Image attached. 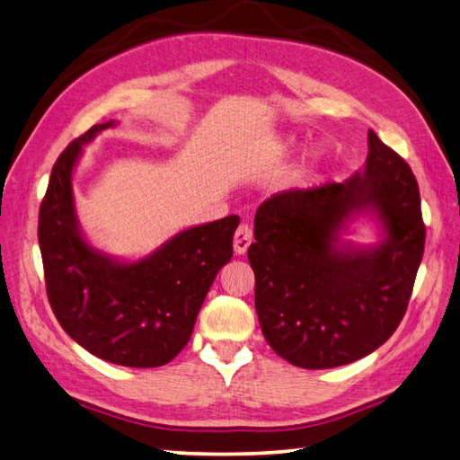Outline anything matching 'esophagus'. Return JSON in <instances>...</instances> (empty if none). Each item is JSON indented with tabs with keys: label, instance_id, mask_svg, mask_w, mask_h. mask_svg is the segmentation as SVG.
Masks as SVG:
<instances>
[{
	"label": "esophagus",
	"instance_id": "esophagus-1",
	"mask_svg": "<svg viewBox=\"0 0 460 460\" xmlns=\"http://www.w3.org/2000/svg\"><path fill=\"white\" fill-rule=\"evenodd\" d=\"M250 244H252V228L248 224H240L236 234H234V254H246Z\"/></svg>",
	"mask_w": 460,
	"mask_h": 460
}]
</instances>
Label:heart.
I'll return each instance as SVG.
<instances>
[{
    "label": "heart",
    "mask_w": 460,
    "mask_h": 460,
    "mask_svg": "<svg viewBox=\"0 0 460 460\" xmlns=\"http://www.w3.org/2000/svg\"><path fill=\"white\" fill-rule=\"evenodd\" d=\"M320 158H323V154H320L318 150H310V152H306L305 158H302L300 170H302V172H306V170H310L312 166H316V164L320 162Z\"/></svg>",
    "instance_id": "1"
}]
</instances>
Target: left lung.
Returning <instances> with one entry per match:
<instances>
[{
    "label": "left lung",
    "instance_id": "left-lung-1",
    "mask_svg": "<svg viewBox=\"0 0 460 460\" xmlns=\"http://www.w3.org/2000/svg\"><path fill=\"white\" fill-rule=\"evenodd\" d=\"M358 217L376 224L372 245L343 238ZM254 238L248 260L266 342L300 368L349 365L383 346L409 306L424 252L417 178L368 129L365 168L268 198Z\"/></svg>",
    "mask_w": 460,
    "mask_h": 460
}]
</instances>
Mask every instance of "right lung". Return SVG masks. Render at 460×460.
<instances>
[{
    "label": "right lung",
    "instance_id": "right-lung-1",
    "mask_svg": "<svg viewBox=\"0 0 460 460\" xmlns=\"http://www.w3.org/2000/svg\"><path fill=\"white\" fill-rule=\"evenodd\" d=\"M114 126H92L51 170L38 226L43 272L51 310L77 344L119 367L154 368L188 344L216 274L230 262L240 218L184 228L136 260L95 248L77 218L74 172L84 146Z\"/></svg>",
    "mask_w": 460,
    "mask_h": 460
}]
</instances>
